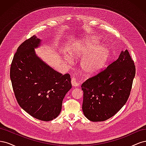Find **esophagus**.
I'll return each instance as SVG.
<instances>
[{
	"label": "esophagus",
	"mask_w": 146,
	"mask_h": 146,
	"mask_svg": "<svg viewBox=\"0 0 146 146\" xmlns=\"http://www.w3.org/2000/svg\"><path fill=\"white\" fill-rule=\"evenodd\" d=\"M71 83L73 86H77L79 85V82L77 81V80L74 77L72 78L71 79Z\"/></svg>",
	"instance_id": "1"
}]
</instances>
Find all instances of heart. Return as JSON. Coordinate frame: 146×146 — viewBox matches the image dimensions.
Instances as JSON below:
<instances>
[{"mask_svg":"<svg viewBox=\"0 0 146 146\" xmlns=\"http://www.w3.org/2000/svg\"><path fill=\"white\" fill-rule=\"evenodd\" d=\"M99 41L93 38H86L82 41L78 49L74 52L72 55H87L82 63V68L88 74H94L102 69L107 62L109 56L108 48L105 46H97Z\"/></svg>","mask_w":146,"mask_h":146,"instance_id":"1","label":"heart"}]
</instances>
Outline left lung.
I'll list each match as a JSON object with an SVG mask.
<instances>
[{
  "label": "left lung",
  "instance_id": "left-lung-1",
  "mask_svg": "<svg viewBox=\"0 0 146 146\" xmlns=\"http://www.w3.org/2000/svg\"><path fill=\"white\" fill-rule=\"evenodd\" d=\"M135 72L134 61L125 50L105 69L87 79L81 86L85 117L100 122L116 114L129 98Z\"/></svg>",
  "mask_w": 146,
  "mask_h": 146
}]
</instances>
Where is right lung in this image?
<instances>
[{"mask_svg": "<svg viewBox=\"0 0 146 146\" xmlns=\"http://www.w3.org/2000/svg\"><path fill=\"white\" fill-rule=\"evenodd\" d=\"M40 42L33 35L17 48L11 64L10 78L20 107L35 118L49 121L59 115L72 85L69 74L56 72L36 55L34 49Z\"/></svg>", "mask_w": 146, "mask_h": 146, "instance_id": "1", "label": "right lung"}]
</instances>
